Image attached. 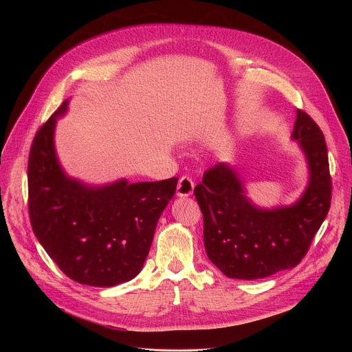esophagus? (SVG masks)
<instances>
[{"mask_svg": "<svg viewBox=\"0 0 352 352\" xmlns=\"http://www.w3.org/2000/svg\"><path fill=\"white\" fill-rule=\"evenodd\" d=\"M194 192V181L190 177H181L177 186L178 197H190Z\"/></svg>", "mask_w": 352, "mask_h": 352, "instance_id": "obj_1", "label": "esophagus"}]
</instances>
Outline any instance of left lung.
Returning a JSON list of instances; mask_svg holds the SVG:
<instances>
[{
	"instance_id": "8db88e82",
	"label": "left lung",
	"mask_w": 352,
	"mask_h": 352,
	"mask_svg": "<svg viewBox=\"0 0 352 352\" xmlns=\"http://www.w3.org/2000/svg\"><path fill=\"white\" fill-rule=\"evenodd\" d=\"M291 140L302 151L308 181L288 206L260 207L248 197L234 165L218 162L194 190L204 217L210 261L228 278L258 280L297 267L331 206V177L324 134L297 109Z\"/></svg>"
}]
</instances>
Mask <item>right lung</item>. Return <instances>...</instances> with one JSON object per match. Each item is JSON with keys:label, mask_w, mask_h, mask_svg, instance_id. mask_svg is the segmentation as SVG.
Listing matches in <instances>:
<instances>
[{"label": "right lung", "mask_w": 352, "mask_h": 352, "mask_svg": "<svg viewBox=\"0 0 352 352\" xmlns=\"http://www.w3.org/2000/svg\"><path fill=\"white\" fill-rule=\"evenodd\" d=\"M69 100L36 133L28 160V210L35 236L71 280L116 287L141 272L158 219L178 178L84 182L65 173L55 150V126Z\"/></svg>", "instance_id": "right-lung-1"}]
</instances>
